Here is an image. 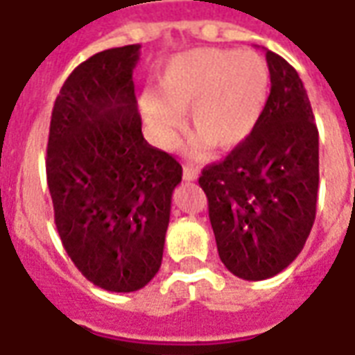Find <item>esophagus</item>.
Masks as SVG:
<instances>
[{
    "mask_svg": "<svg viewBox=\"0 0 355 355\" xmlns=\"http://www.w3.org/2000/svg\"><path fill=\"white\" fill-rule=\"evenodd\" d=\"M182 177L188 182H193V180H198L199 178V171L196 167H191V165H184V169H182Z\"/></svg>",
    "mask_w": 355,
    "mask_h": 355,
    "instance_id": "obj_1",
    "label": "esophagus"
}]
</instances>
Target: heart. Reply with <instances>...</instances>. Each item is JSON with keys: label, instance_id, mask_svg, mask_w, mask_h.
Returning a JSON list of instances; mask_svg holds the SVG:
<instances>
[{"label": "heart", "instance_id": "heart-1", "mask_svg": "<svg viewBox=\"0 0 355 355\" xmlns=\"http://www.w3.org/2000/svg\"><path fill=\"white\" fill-rule=\"evenodd\" d=\"M271 86L269 65L256 52L233 49H193L173 56L159 75L157 94L141 97L146 122L164 141H173L190 112L198 156L209 144L231 150L258 125Z\"/></svg>", "mask_w": 355, "mask_h": 355}]
</instances>
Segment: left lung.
<instances>
[{"mask_svg":"<svg viewBox=\"0 0 355 355\" xmlns=\"http://www.w3.org/2000/svg\"><path fill=\"white\" fill-rule=\"evenodd\" d=\"M265 58L271 92L258 125L199 177L220 259L244 280L275 277L297 258L320 182L318 128L303 80L282 56Z\"/></svg>","mask_w":355,"mask_h":355,"instance_id":"left-lung-1","label":"left lung"}]
</instances>
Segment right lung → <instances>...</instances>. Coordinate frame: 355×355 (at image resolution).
<instances>
[{
  "label": "right lung",
  "mask_w": 355,
  "mask_h": 355,
  "mask_svg": "<svg viewBox=\"0 0 355 355\" xmlns=\"http://www.w3.org/2000/svg\"><path fill=\"white\" fill-rule=\"evenodd\" d=\"M141 44L97 52L75 67L54 101L46 182L73 263L107 291H137L164 258L182 167L146 143L133 69Z\"/></svg>",
  "instance_id": "add662e5"
}]
</instances>
